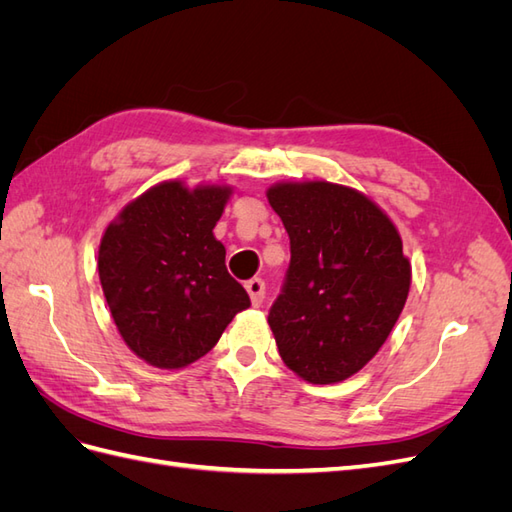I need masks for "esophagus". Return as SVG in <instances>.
I'll use <instances>...</instances> for the list:
<instances>
[{
  "instance_id": "obj_1",
  "label": "esophagus",
  "mask_w": 512,
  "mask_h": 512,
  "mask_svg": "<svg viewBox=\"0 0 512 512\" xmlns=\"http://www.w3.org/2000/svg\"><path fill=\"white\" fill-rule=\"evenodd\" d=\"M245 290L250 294L254 307H260L262 301H265V282H262L260 277H254V280L245 282Z\"/></svg>"
}]
</instances>
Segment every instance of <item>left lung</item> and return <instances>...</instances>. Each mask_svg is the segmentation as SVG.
Masks as SVG:
<instances>
[{
  "label": "left lung",
  "instance_id": "left-lung-1",
  "mask_svg": "<svg viewBox=\"0 0 512 512\" xmlns=\"http://www.w3.org/2000/svg\"><path fill=\"white\" fill-rule=\"evenodd\" d=\"M269 205L290 237V267L269 312L282 361L312 384L361 371L406 305L412 267L399 230L363 192L331 181H280Z\"/></svg>",
  "mask_w": 512,
  "mask_h": 512
}]
</instances>
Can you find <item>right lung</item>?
I'll return each mask as SVG.
<instances>
[{
    "label": "right lung",
    "instance_id": "obj_1",
    "mask_svg": "<svg viewBox=\"0 0 512 512\" xmlns=\"http://www.w3.org/2000/svg\"><path fill=\"white\" fill-rule=\"evenodd\" d=\"M230 194L224 183L162 181L104 230L98 273L108 309L126 346L153 367L198 361L250 307L213 235Z\"/></svg>",
    "mask_w": 512,
    "mask_h": 512
}]
</instances>
